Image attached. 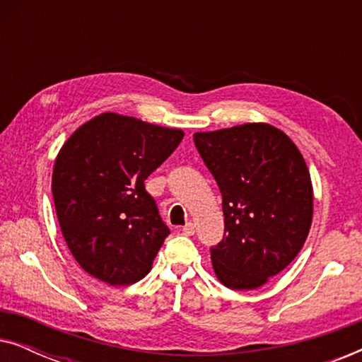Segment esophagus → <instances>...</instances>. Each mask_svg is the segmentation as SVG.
Wrapping results in <instances>:
<instances>
[{
  "label": "esophagus",
  "instance_id": "1",
  "mask_svg": "<svg viewBox=\"0 0 362 362\" xmlns=\"http://www.w3.org/2000/svg\"><path fill=\"white\" fill-rule=\"evenodd\" d=\"M182 234L194 235V224H192V222H187V224L182 227Z\"/></svg>",
  "mask_w": 362,
  "mask_h": 362
}]
</instances>
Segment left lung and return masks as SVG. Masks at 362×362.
Returning <instances> with one entry per match:
<instances>
[{
    "mask_svg": "<svg viewBox=\"0 0 362 362\" xmlns=\"http://www.w3.org/2000/svg\"><path fill=\"white\" fill-rule=\"evenodd\" d=\"M222 194L224 235L214 272L232 290H254L298 255L313 217V187L295 143L267 123L194 133Z\"/></svg>",
    "mask_w": 362,
    "mask_h": 362,
    "instance_id": "8db88e82",
    "label": "left lung"
}]
</instances>
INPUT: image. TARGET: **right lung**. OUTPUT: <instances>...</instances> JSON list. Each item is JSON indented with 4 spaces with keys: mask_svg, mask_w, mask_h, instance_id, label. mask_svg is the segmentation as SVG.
Returning a JSON list of instances; mask_svg holds the SVG:
<instances>
[{
    "mask_svg": "<svg viewBox=\"0 0 362 362\" xmlns=\"http://www.w3.org/2000/svg\"><path fill=\"white\" fill-rule=\"evenodd\" d=\"M185 133L102 113L64 143L52 173L59 226L74 259L113 286L140 281L170 235L145 180Z\"/></svg>",
    "mask_w": 362,
    "mask_h": 362,
    "instance_id": "obj_1",
    "label": "right lung"
}]
</instances>
